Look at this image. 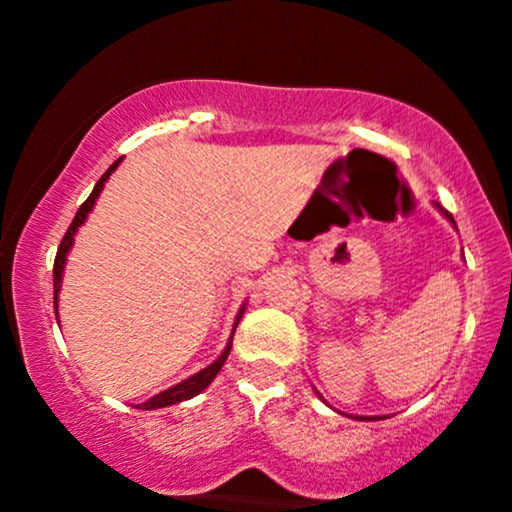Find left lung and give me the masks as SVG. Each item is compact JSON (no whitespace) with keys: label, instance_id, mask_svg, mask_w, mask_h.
Listing matches in <instances>:
<instances>
[{"label":"left lung","instance_id":"obj_1","mask_svg":"<svg viewBox=\"0 0 512 512\" xmlns=\"http://www.w3.org/2000/svg\"><path fill=\"white\" fill-rule=\"evenodd\" d=\"M433 207H436L438 211H440V214H443L445 216V219H448L450 223H452V228H457V223H455V219H452V214H450V211H445L443 207H440V204L438 202H433ZM315 395L317 397H320L322 399V402H325V397H322L320 395V392H317L315 390ZM327 404V402H325ZM339 414H344V411H339ZM344 416H349V419H358V421H368V419H383V416H354V414H344Z\"/></svg>","mask_w":512,"mask_h":512}]
</instances>
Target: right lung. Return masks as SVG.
Here are the masks:
<instances>
[{
	"mask_svg": "<svg viewBox=\"0 0 512 512\" xmlns=\"http://www.w3.org/2000/svg\"><path fill=\"white\" fill-rule=\"evenodd\" d=\"M120 163H122V158H117V161L113 163V166H110L108 170H105L103 178L96 182V187H93L91 195H88L86 202L81 204L79 211H76V216H74L72 226L67 228V233H64V238H62V243H60V250H57V257H55V269H52V284H55V315H57V325H60V313H57V308H60L62 276H64V267H67V255H69V250H72V245H74V236H76V231H79V228L84 226V223H86L88 214H91L93 207H96V199L101 197V192H103L105 182L110 180V175L115 173V168L120 166ZM245 305H248V301H243V305H240V310H238V315H236V322H233L231 337H228V342H226V349L221 351V356L216 358L214 363H209L207 368L197 370L195 375H190V378H185V380H182V383L173 385V387H168V390L158 392V395H154L151 399H146V402L137 404V409H163V407H170V404H178V402H185V399L197 397L199 392L207 390V387L211 385V380H214L216 375H219V370H221L223 363H226L228 354H231L233 334H236V327H238L240 317H243V313H245Z\"/></svg>",
	"mask_w": 512,
	"mask_h": 512,
	"instance_id": "obj_1",
	"label": "right lung"
}]
</instances>
